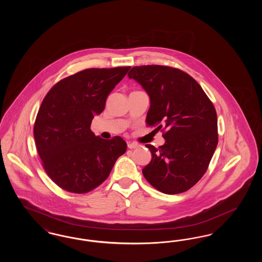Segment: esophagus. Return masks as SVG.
<instances>
[{"instance_id":"obj_1","label":"esophagus","mask_w":262,"mask_h":262,"mask_svg":"<svg viewBox=\"0 0 262 262\" xmlns=\"http://www.w3.org/2000/svg\"><path fill=\"white\" fill-rule=\"evenodd\" d=\"M127 147H128L129 149H134V148L138 147V144L136 143V142H127Z\"/></svg>"}]
</instances>
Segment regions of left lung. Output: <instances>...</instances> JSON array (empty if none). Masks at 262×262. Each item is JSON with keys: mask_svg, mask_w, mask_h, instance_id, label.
I'll return each instance as SVG.
<instances>
[{"mask_svg": "<svg viewBox=\"0 0 262 262\" xmlns=\"http://www.w3.org/2000/svg\"><path fill=\"white\" fill-rule=\"evenodd\" d=\"M150 98L146 125L163 132L165 143L151 144L152 159L142 174L152 187L177 194L193 187L205 174L218 143L217 114L198 81L167 66L134 67L128 72Z\"/></svg>", "mask_w": 262, "mask_h": 262, "instance_id": "8db88e82", "label": "left lung"}]
</instances>
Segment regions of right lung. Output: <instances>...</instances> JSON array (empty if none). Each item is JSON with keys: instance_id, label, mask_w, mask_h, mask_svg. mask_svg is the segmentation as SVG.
Returning a JSON list of instances; mask_svg holds the SVG:
<instances>
[{"instance_id": "obj_1", "label": "right lung", "mask_w": 262, "mask_h": 262, "mask_svg": "<svg viewBox=\"0 0 262 262\" xmlns=\"http://www.w3.org/2000/svg\"><path fill=\"white\" fill-rule=\"evenodd\" d=\"M129 69L78 72L57 82L42 101L33 128L35 144L45 172L62 189L86 193L96 188L125 153L122 137H96L90 125Z\"/></svg>"}]
</instances>
